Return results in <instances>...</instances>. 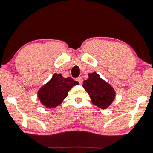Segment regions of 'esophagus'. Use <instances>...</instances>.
<instances>
[{
    "label": "esophagus",
    "instance_id": "34e87169",
    "mask_svg": "<svg viewBox=\"0 0 153 153\" xmlns=\"http://www.w3.org/2000/svg\"><path fill=\"white\" fill-rule=\"evenodd\" d=\"M76 81H77V82H79V84H81V85H82V83H83V79H82V77H77V78L76 79Z\"/></svg>",
    "mask_w": 153,
    "mask_h": 153
}]
</instances>
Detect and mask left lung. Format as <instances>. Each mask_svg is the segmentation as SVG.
Wrapping results in <instances>:
<instances>
[{
    "instance_id": "left-lung-1",
    "label": "left lung",
    "mask_w": 153,
    "mask_h": 153,
    "mask_svg": "<svg viewBox=\"0 0 153 153\" xmlns=\"http://www.w3.org/2000/svg\"><path fill=\"white\" fill-rule=\"evenodd\" d=\"M88 79L83 82L82 86L95 106L106 109L114 100L116 93L113 87L103 80L95 71L89 74Z\"/></svg>"
}]
</instances>
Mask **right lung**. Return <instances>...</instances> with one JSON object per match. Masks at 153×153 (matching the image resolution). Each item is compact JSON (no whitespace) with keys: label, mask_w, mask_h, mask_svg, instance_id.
Here are the masks:
<instances>
[{"label":"right lung","mask_w":153,"mask_h":153,"mask_svg":"<svg viewBox=\"0 0 153 153\" xmlns=\"http://www.w3.org/2000/svg\"><path fill=\"white\" fill-rule=\"evenodd\" d=\"M78 84L71 77L64 78L61 74H54L49 82L38 91L37 97L46 108H53L63 102L71 87Z\"/></svg>","instance_id":"add662e5"}]
</instances>
